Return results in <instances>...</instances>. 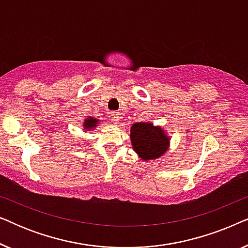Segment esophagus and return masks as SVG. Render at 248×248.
Here are the masks:
<instances>
[{"mask_svg":"<svg viewBox=\"0 0 248 248\" xmlns=\"http://www.w3.org/2000/svg\"><path fill=\"white\" fill-rule=\"evenodd\" d=\"M111 120H113L114 124L120 123V121H121V113H120V111H114V113H111Z\"/></svg>","mask_w":248,"mask_h":248,"instance_id":"1","label":"esophagus"}]
</instances>
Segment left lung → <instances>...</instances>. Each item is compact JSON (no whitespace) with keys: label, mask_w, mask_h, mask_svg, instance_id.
<instances>
[{"label":"left lung","mask_w":248,"mask_h":248,"mask_svg":"<svg viewBox=\"0 0 248 248\" xmlns=\"http://www.w3.org/2000/svg\"><path fill=\"white\" fill-rule=\"evenodd\" d=\"M131 144L142 161L155 160L169 149L170 138L162 126L151 122H138L131 126Z\"/></svg>","instance_id":"1"}]
</instances>
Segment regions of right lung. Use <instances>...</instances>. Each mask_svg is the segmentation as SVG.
<instances>
[{
  "mask_svg": "<svg viewBox=\"0 0 248 248\" xmlns=\"http://www.w3.org/2000/svg\"><path fill=\"white\" fill-rule=\"evenodd\" d=\"M98 124H100V120H97V118L91 117V116H87L84 118L83 125H82L83 132L84 133H87L88 131L94 130V128L98 126Z\"/></svg>",
  "mask_w": 248,
  "mask_h": 248,
  "instance_id": "1",
  "label": "right lung"
}]
</instances>
